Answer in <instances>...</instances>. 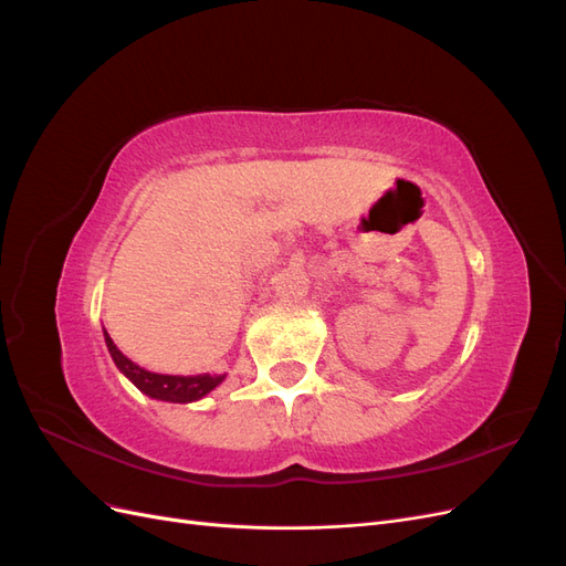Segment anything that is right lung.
<instances>
[{
  "instance_id": "add662e5",
  "label": "right lung",
  "mask_w": 566,
  "mask_h": 566,
  "mask_svg": "<svg viewBox=\"0 0 566 566\" xmlns=\"http://www.w3.org/2000/svg\"><path fill=\"white\" fill-rule=\"evenodd\" d=\"M104 335H106V345H108V352L113 356L115 366L123 370L136 387H139L144 394H148V397H153V399L175 401V403L198 401V399L205 397V394L212 391L221 380H224V375H210V373L188 375V378H181V375H158V373L144 370V368L136 366L134 361H129V358L113 345V339L106 331H104Z\"/></svg>"
}]
</instances>
